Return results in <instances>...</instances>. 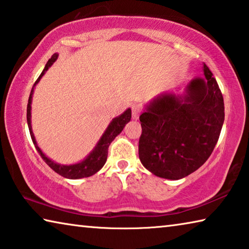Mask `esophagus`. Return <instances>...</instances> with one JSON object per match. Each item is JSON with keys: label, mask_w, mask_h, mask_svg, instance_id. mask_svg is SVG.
<instances>
[{"label": "esophagus", "mask_w": 249, "mask_h": 249, "mask_svg": "<svg viewBox=\"0 0 249 249\" xmlns=\"http://www.w3.org/2000/svg\"><path fill=\"white\" fill-rule=\"evenodd\" d=\"M142 111V107L140 105H133L132 106V118L133 119H138Z\"/></svg>", "instance_id": "34e87169"}]
</instances>
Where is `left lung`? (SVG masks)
<instances>
[{
  "label": "left lung",
  "instance_id": "obj_1",
  "mask_svg": "<svg viewBox=\"0 0 249 249\" xmlns=\"http://www.w3.org/2000/svg\"><path fill=\"white\" fill-rule=\"evenodd\" d=\"M194 78L183 96L163 93L150 103L140 122L139 158L159 178L178 180L206 162L224 124V99L209 67Z\"/></svg>",
  "mask_w": 249,
  "mask_h": 249
}]
</instances>
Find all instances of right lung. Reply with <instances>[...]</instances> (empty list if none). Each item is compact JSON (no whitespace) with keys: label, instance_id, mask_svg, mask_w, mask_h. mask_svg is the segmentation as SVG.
Listing matches in <instances>:
<instances>
[{"label":"right lung","instance_id":"obj_1","mask_svg":"<svg viewBox=\"0 0 249 249\" xmlns=\"http://www.w3.org/2000/svg\"><path fill=\"white\" fill-rule=\"evenodd\" d=\"M58 55L54 54L50 59H48L47 64L45 65L44 71H42V74L39 75V77L36 80V83L33 86L32 90H31V95L30 98H28V104H27V124H28V129H30V133H31V138L33 140V143H34L36 150L39 153V156L42 157L43 160L46 162V164L50 166L51 169L55 171L56 173H58L62 177L66 178H71V180H76V178H88L91 177L95 173H97L103 166L105 165L106 161H107V157H108V148L113 139L119 134L122 130H124V125L128 124L131 119V109H127L125 111L120 115L119 117L112 119V121L110 122V124L108 125V128L106 129L105 133L103 134V137L100 138V140L98 141L97 145L95 146V149L89 153V156L79 163H76V164H71V165H63V164H58L54 161H52L50 158H47L45 154L42 152V150L39 149V146L36 143L34 133L32 131V124H31V104H32V96H33V91H34V87L35 85L38 83L42 78L43 75L47 71V69L50 68L53 63L57 59Z\"/></svg>","mask_w":249,"mask_h":249}]
</instances>
